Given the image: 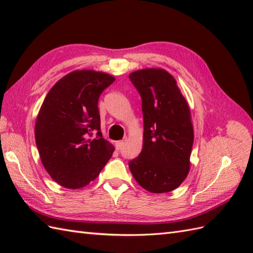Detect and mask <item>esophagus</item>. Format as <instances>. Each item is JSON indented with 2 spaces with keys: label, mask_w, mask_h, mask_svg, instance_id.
<instances>
[{
  "label": "esophagus",
  "mask_w": 253,
  "mask_h": 253,
  "mask_svg": "<svg viewBox=\"0 0 253 253\" xmlns=\"http://www.w3.org/2000/svg\"><path fill=\"white\" fill-rule=\"evenodd\" d=\"M124 144H125V141H117L116 143H115V147H116V149L117 150H121L122 148H123V146H124Z\"/></svg>",
  "instance_id": "34e87169"
}]
</instances>
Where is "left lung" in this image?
I'll use <instances>...</instances> for the list:
<instances>
[{"label": "left lung", "instance_id": "left-lung-1", "mask_svg": "<svg viewBox=\"0 0 253 253\" xmlns=\"http://www.w3.org/2000/svg\"><path fill=\"white\" fill-rule=\"evenodd\" d=\"M142 99L143 146L129 162L133 178L153 193L179 187L190 169L193 126L190 109L175 78L164 69L129 75Z\"/></svg>", "mask_w": 253, "mask_h": 253}]
</instances>
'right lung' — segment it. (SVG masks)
I'll list each match as a JSON object with an SVG mask.
<instances>
[{"mask_svg":"<svg viewBox=\"0 0 253 253\" xmlns=\"http://www.w3.org/2000/svg\"><path fill=\"white\" fill-rule=\"evenodd\" d=\"M114 80L90 69L72 72L53 85L40 107L35 137L41 162L52 179L68 189L94 180L114 152L102 138L98 107L100 94Z\"/></svg>","mask_w":253,"mask_h":253,"instance_id":"right-lung-1","label":"right lung"}]
</instances>
